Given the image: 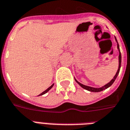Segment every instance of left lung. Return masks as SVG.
I'll return each mask as SVG.
<instances>
[{
  "label": "left lung",
  "mask_w": 130,
  "mask_h": 130,
  "mask_svg": "<svg viewBox=\"0 0 130 130\" xmlns=\"http://www.w3.org/2000/svg\"><path fill=\"white\" fill-rule=\"evenodd\" d=\"M115 41H116L117 43V49H118V51H119V67H118V70H117V71L116 74H115V75L114 76V77L111 79V81H110V82H108V83H106V85H104V86H102V87H98V88L97 87H90V86H87V85H83V84H82V83H79V81H77V80L74 78V79H75V81H76V83H78V84H79L81 87H83V89H86V90H87V91H91V92H100V91H103V90H104V89L108 88L110 86L112 85V83H114V81H115V79H116V78L117 77V76H118L119 73V70H120L121 66V55L120 49H119V45L118 42H117V40L116 38H115Z\"/></svg>",
  "instance_id": "8db88e82"
}]
</instances>
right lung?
I'll list each match as a JSON object with an SVG mask.
<instances>
[{
    "label": "right lung",
    "instance_id": "add662e5",
    "mask_svg": "<svg viewBox=\"0 0 130 130\" xmlns=\"http://www.w3.org/2000/svg\"><path fill=\"white\" fill-rule=\"evenodd\" d=\"M54 84H52V85H51V86H50V87H49V88H47V89H46L45 91H43V92H42V93H41V94H39V95H43V94H45V93H47V92H48V91H49V90H50V89H51V88L53 87V86H54Z\"/></svg>",
    "mask_w": 130,
    "mask_h": 130
}]
</instances>
